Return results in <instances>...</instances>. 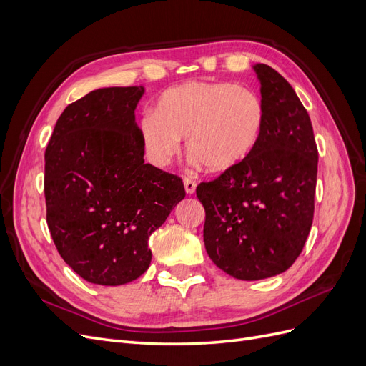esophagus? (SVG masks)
<instances>
[{"instance_id":"esophagus-1","label":"esophagus","mask_w":366,"mask_h":366,"mask_svg":"<svg viewBox=\"0 0 366 366\" xmlns=\"http://www.w3.org/2000/svg\"><path fill=\"white\" fill-rule=\"evenodd\" d=\"M184 191H186V194H189V195H192L194 192H195V189H197V183L194 182V180H191V179H184Z\"/></svg>"}]
</instances>
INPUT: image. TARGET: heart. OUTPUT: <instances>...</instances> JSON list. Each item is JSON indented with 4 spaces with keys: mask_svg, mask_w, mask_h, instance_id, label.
Here are the masks:
<instances>
[{
    "mask_svg": "<svg viewBox=\"0 0 366 366\" xmlns=\"http://www.w3.org/2000/svg\"><path fill=\"white\" fill-rule=\"evenodd\" d=\"M265 105L247 86L232 82H186L166 90L139 120L147 159L166 168L179 156L182 139L197 164L226 172L244 163L261 142Z\"/></svg>",
    "mask_w": 366,
    "mask_h": 366,
    "instance_id": "1",
    "label": "heart"
}]
</instances>
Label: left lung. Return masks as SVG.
I'll list each match as a JSON object with an SVG mask.
<instances>
[{"instance_id": "1", "label": "left lung", "mask_w": 366, "mask_h": 366, "mask_svg": "<svg viewBox=\"0 0 366 366\" xmlns=\"http://www.w3.org/2000/svg\"><path fill=\"white\" fill-rule=\"evenodd\" d=\"M252 69L267 113L261 142L244 163L197 187L209 258L242 281L280 274L301 254L317 177L313 127L302 102L269 65Z\"/></svg>"}]
</instances>
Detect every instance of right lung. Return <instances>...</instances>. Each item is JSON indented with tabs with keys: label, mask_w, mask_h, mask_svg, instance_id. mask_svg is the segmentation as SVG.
Returning a JSON list of instances; mask_svg holds the SVG:
<instances>
[{
	"label": "right lung",
	"mask_w": 366,
	"mask_h": 366,
	"mask_svg": "<svg viewBox=\"0 0 366 366\" xmlns=\"http://www.w3.org/2000/svg\"><path fill=\"white\" fill-rule=\"evenodd\" d=\"M143 86L97 88L59 116L46 149L47 224L62 259L99 285L137 280L148 239L184 198L182 179L145 163L134 112Z\"/></svg>",
	"instance_id": "add662e5"
}]
</instances>
